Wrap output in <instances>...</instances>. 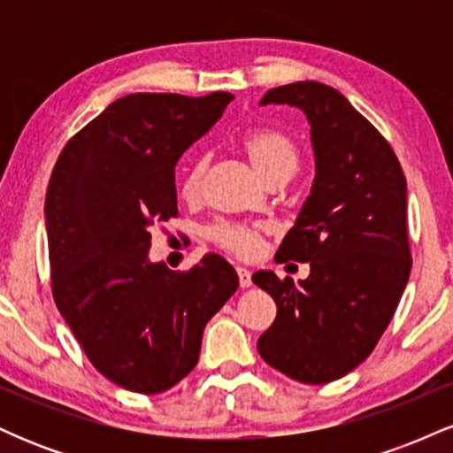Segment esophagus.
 I'll return each instance as SVG.
<instances>
[{"mask_svg": "<svg viewBox=\"0 0 453 453\" xmlns=\"http://www.w3.org/2000/svg\"><path fill=\"white\" fill-rule=\"evenodd\" d=\"M236 273H238V283H241V288L242 289L251 288V273H249V270L242 268V266H238Z\"/></svg>", "mask_w": 453, "mask_h": 453, "instance_id": "obj_1", "label": "esophagus"}]
</instances>
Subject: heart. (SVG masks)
Here are the masks:
<instances>
[{"mask_svg":"<svg viewBox=\"0 0 453 453\" xmlns=\"http://www.w3.org/2000/svg\"><path fill=\"white\" fill-rule=\"evenodd\" d=\"M242 149L251 159L253 168L266 183L279 174H294L296 165H298V149H296L294 140L285 134L274 132V129H257V132L247 134L242 138ZM206 165H209V159L197 157L185 170L179 185L180 196L185 200H196L200 196ZM211 238L219 247L241 257L256 256L259 244H262L257 227L241 226V223H219L211 230Z\"/></svg>","mask_w":453,"mask_h":453,"instance_id":"b5f03b06","label":"heart"}]
</instances>
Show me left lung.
<instances>
[{
    "mask_svg": "<svg viewBox=\"0 0 453 453\" xmlns=\"http://www.w3.org/2000/svg\"><path fill=\"white\" fill-rule=\"evenodd\" d=\"M268 104L304 112L315 179L277 253L311 262V274L251 277L277 303L257 351L283 375L321 386L371 356L407 288V180L386 138L332 87L292 82L259 100Z\"/></svg>",
    "mask_w": 453,
    "mask_h": 453,
    "instance_id": "1",
    "label": "left lung"
}]
</instances>
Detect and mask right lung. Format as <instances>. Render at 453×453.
Returning a JSON list of instances; mask_svg holds the SVG:
<instances>
[{"label": "right lung", "mask_w": 453, "mask_h": 453, "mask_svg": "<svg viewBox=\"0 0 453 453\" xmlns=\"http://www.w3.org/2000/svg\"><path fill=\"white\" fill-rule=\"evenodd\" d=\"M232 93H132L82 127L46 189L53 296L93 366L117 386L159 394L189 375L202 332L236 292L217 253L187 273L150 262L155 223L179 215L174 168L221 119Z\"/></svg>", "instance_id": "right-lung-1"}]
</instances>
